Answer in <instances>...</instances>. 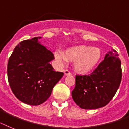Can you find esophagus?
Listing matches in <instances>:
<instances>
[{
    "mask_svg": "<svg viewBox=\"0 0 129 129\" xmlns=\"http://www.w3.org/2000/svg\"><path fill=\"white\" fill-rule=\"evenodd\" d=\"M64 74L66 75H71V73L68 70V69H66V70H64Z\"/></svg>",
    "mask_w": 129,
    "mask_h": 129,
    "instance_id": "34e87169",
    "label": "esophagus"
}]
</instances>
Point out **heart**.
Wrapping results in <instances>:
<instances>
[{
  "label": "heart",
  "mask_w": 129,
  "mask_h": 129,
  "mask_svg": "<svg viewBox=\"0 0 129 129\" xmlns=\"http://www.w3.org/2000/svg\"><path fill=\"white\" fill-rule=\"evenodd\" d=\"M64 56L56 54L58 60H64L75 62L74 68L77 72L87 74L95 68L101 58V52L98 48L91 46L80 45L67 49L63 53Z\"/></svg>",
  "instance_id": "obj_1"
}]
</instances>
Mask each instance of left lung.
Here are the masks:
<instances>
[{
	"instance_id": "obj_1",
	"label": "left lung",
	"mask_w": 129,
	"mask_h": 129,
	"mask_svg": "<svg viewBox=\"0 0 129 129\" xmlns=\"http://www.w3.org/2000/svg\"><path fill=\"white\" fill-rule=\"evenodd\" d=\"M115 50L106 54L89 75H76L73 99L82 109L106 106L117 92L122 77L121 60Z\"/></svg>"
}]
</instances>
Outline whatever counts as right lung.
<instances>
[{
    "label": "right lung",
    "instance_id": "1",
    "mask_svg": "<svg viewBox=\"0 0 129 129\" xmlns=\"http://www.w3.org/2000/svg\"><path fill=\"white\" fill-rule=\"evenodd\" d=\"M41 37L20 42L8 63V79L12 92L24 103L37 106L51 96L63 73L54 71L50 61L51 51L40 43Z\"/></svg>",
    "mask_w": 129,
    "mask_h": 129
}]
</instances>
